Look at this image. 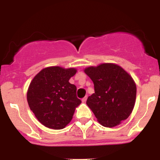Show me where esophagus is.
Masks as SVG:
<instances>
[{
  "instance_id": "1",
  "label": "esophagus",
  "mask_w": 160,
  "mask_h": 160,
  "mask_svg": "<svg viewBox=\"0 0 160 160\" xmlns=\"http://www.w3.org/2000/svg\"><path fill=\"white\" fill-rule=\"evenodd\" d=\"M86 100H87V96H85L84 98H82V102H83V103H85V102H86Z\"/></svg>"
}]
</instances>
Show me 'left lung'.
<instances>
[{"label": "left lung", "instance_id": "left-lung-1", "mask_svg": "<svg viewBox=\"0 0 160 160\" xmlns=\"http://www.w3.org/2000/svg\"><path fill=\"white\" fill-rule=\"evenodd\" d=\"M84 71L95 89L86 104L98 122L111 128L126 120L136 98V85L132 77L119 65L111 63L89 67Z\"/></svg>", "mask_w": 160, "mask_h": 160}]
</instances>
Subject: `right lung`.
Here are the masks:
<instances>
[{
  "label": "right lung",
  "mask_w": 160,
  "mask_h": 160,
  "mask_svg": "<svg viewBox=\"0 0 160 160\" xmlns=\"http://www.w3.org/2000/svg\"><path fill=\"white\" fill-rule=\"evenodd\" d=\"M74 68L55 66L40 71L29 86L27 100L38 121L46 127L62 129L71 122L75 108L81 103L77 87L69 82Z\"/></svg>",
  "instance_id": "1"
}]
</instances>
